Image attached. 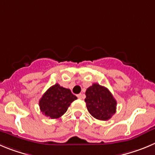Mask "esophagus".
Instances as JSON below:
<instances>
[{"label": "esophagus", "instance_id": "obj_1", "mask_svg": "<svg viewBox=\"0 0 155 155\" xmlns=\"http://www.w3.org/2000/svg\"><path fill=\"white\" fill-rule=\"evenodd\" d=\"M77 97L79 99H83V97H84V95L82 94V93H79V94L77 95Z\"/></svg>", "mask_w": 155, "mask_h": 155}]
</instances>
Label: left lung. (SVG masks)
<instances>
[{"label":"left lung","instance_id":"left-lung-1","mask_svg":"<svg viewBox=\"0 0 155 155\" xmlns=\"http://www.w3.org/2000/svg\"><path fill=\"white\" fill-rule=\"evenodd\" d=\"M86 96L88 111L96 119L107 120L116 113L117 101L107 88L93 83L86 90Z\"/></svg>","mask_w":155,"mask_h":155}]
</instances>
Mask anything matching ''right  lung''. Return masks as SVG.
Instances as JSON below:
<instances>
[{
  "label": "right lung",
  "mask_w": 155,
  "mask_h": 155,
  "mask_svg": "<svg viewBox=\"0 0 155 155\" xmlns=\"http://www.w3.org/2000/svg\"><path fill=\"white\" fill-rule=\"evenodd\" d=\"M76 99L77 97L69 89L56 83L51 86L40 99V110L51 119H57L67 111L71 103Z\"/></svg>",
  "instance_id": "right-lung-1"
}]
</instances>
